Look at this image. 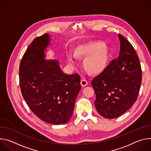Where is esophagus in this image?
I'll list each match as a JSON object with an SVG mask.
<instances>
[{"label": "esophagus", "instance_id": "obj_1", "mask_svg": "<svg viewBox=\"0 0 151 151\" xmlns=\"http://www.w3.org/2000/svg\"><path fill=\"white\" fill-rule=\"evenodd\" d=\"M87 84H88V82L86 81L85 79H82L81 81V86L82 87H85L86 85H87Z\"/></svg>", "mask_w": 151, "mask_h": 151}]
</instances>
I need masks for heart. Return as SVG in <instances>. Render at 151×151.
Masks as SVG:
<instances>
[{
  "label": "heart",
  "instance_id": "b5f03b06",
  "mask_svg": "<svg viewBox=\"0 0 151 151\" xmlns=\"http://www.w3.org/2000/svg\"><path fill=\"white\" fill-rule=\"evenodd\" d=\"M66 57L69 63L72 65L77 64V57H85L83 61L84 69L92 74H98L106 67L109 48L101 42H92L78 46L75 53L68 51Z\"/></svg>",
  "mask_w": 151,
  "mask_h": 151
}]
</instances>
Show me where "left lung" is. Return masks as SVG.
I'll use <instances>...</instances> for the list:
<instances>
[{
    "label": "left lung",
    "mask_w": 151,
    "mask_h": 151,
    "mask_svg": "<svg viewBox=\"0 0 151 151\" xmlns=\"http://www.w3.org/2000/svg\"><path fill=\"white\" fill-rule=\"evenodd\" d=\"M119 57L93 78L92 86L99 114L104 118H116L128 111L136 101L142 82L138 55L132 45L121 35Z\"/></svg>",
    "instance_id": "8db88e82"
}]
</instances>
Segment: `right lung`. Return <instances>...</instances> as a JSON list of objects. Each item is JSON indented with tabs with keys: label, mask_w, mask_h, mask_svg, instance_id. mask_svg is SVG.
<instances>
[{
	"label": "right lung",
	"mask_w": 151,
	"mask_h": 151,
	"mask_svg": "<svg viewBox=\"0 0 151 151\" xmlns=\"http://www.w3.org/2000/svg\"><path fill=\"white\" fill-rule=\"evenodd\" d=\"M48 33L35 38L19 64L21 93L31 111L47 123L60 125L71 118L81 89L80 76L67 75L56 60H45L51 44Z\"/></svg>",
	"instance_id": "obj_1"
}]
</instances>
